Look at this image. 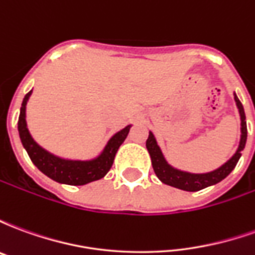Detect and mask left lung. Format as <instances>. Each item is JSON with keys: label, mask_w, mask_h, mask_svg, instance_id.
I'll return each mask as SVG.
<instances>
[{"label": "left lung", "mask_w": 255, "mask_h": 255, "mask_svg": "<svg viewBox=\"0 0 255 255\" xmlns=\"http://www.w3.org/2000/svg\"><path fill=\"white\" fill-rule=\"evenodd\" d=\"M234 97H235L236 106H238L239 116H241V140H239V146H238V150L235 151V154L232 155L225 164H223L220 168L214 169V171L206 172V173H191V172L180 171V169L173 168V166L168 164V161L165 160L160 146H158L157 140H155L154 133L150 131L149 138L146 140V147H147L150 158H151V165H153L154 173L161 182L165 183L168 186H172V187L184 190V191H199V190H202L205 187L217 184V183L221 182L223 179H225L231 172L234 171V168H235L238 161L241 158L242 151H243L245 146H246L247 139L245 109H243V105H242L239 98L236 97L235 93H234Z\"/></svg>", "instance_id": "left-lung-1"}]
</instances>
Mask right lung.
Instances as JSON below:
<instances>
[{
    "mask_svg": "<svg viewBox=\"0 0 255 255\" xmlns=\"http://www.w3.org/2000/svg\"><path fill=\"white\" fill-rule=\"evenodd\" d=\"M32 91L25 94L24 100L21 102L20 108V116L17 122V129H19L20 140L30 155L31 161L34 165L45 173L47 177L53 179L54 182L69 184V186H83L87 183L100 180L105 176L112 168V164L115 161L117 150L122 146V143L127 138L131 126L120 129L112 136L108 143L101 151L98 157L93 160L82 161V160H67L57 155L49 153L47 150L41 147L31 136L30 131L27 128L25 122V105L28 102V98Z\"/></svg>",
    "mask_w": 255,
    "mask_h": 255,
    "instance_id": "add662e5",
    "label": "right lung"
}]
</instances>
